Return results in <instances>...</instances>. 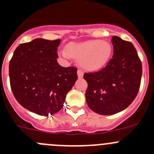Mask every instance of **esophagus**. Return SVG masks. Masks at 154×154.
<instances>
[{
  "mask_svg": "<svg viewBox=\"0 0 154 154\" xmlns=\"http://www.w3.org/2000/svg\"><path fill=\"white\" fill-rule=\"evenodd\" d=\"M77 76H78L79 78H82L83 76H84V72H83V70L79 69V70H77Z\"/></svg>",
  "mask_w": 154,
  "mask_h": 154,
  "instance_id": "1",
  "label": "esophagus"
}]
</instances>
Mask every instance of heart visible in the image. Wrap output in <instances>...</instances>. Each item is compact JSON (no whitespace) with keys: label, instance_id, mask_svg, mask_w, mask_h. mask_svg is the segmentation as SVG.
Masks as SVG:
<instances>
[{"label":"heart","instance_id":"obj_1","mask_svg":"<svg viewBox=\"0 0 154 154\" xmlns=\"http://www.w3.org/2000/svg\"><path fill=\"white\" fill-rule=\"evenodd\" d=\"M64 57L78 59L79 64L85 70H97L102 68L109 59L112 47L108 42L89 40L83 42H70L66 50L61 51Z\"/></svg>","mask_w":154,"mask_h":154}]
</instances>
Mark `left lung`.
Listing matches in <instances>:
<instances>
[{
	"label": "left lung",
	"instance_id": "obj_1",
	"mask_svg": "<svg viewBox=\"0 0 154 154\" xmlns=\"http://www.w3.org/2000/svg\"><path fill=\"white\" fill-rule=\"evenodd\" d=\"M112 57L99 71L85 73L88 87L86 101L91 110L104 116L128 107L137 97L140 86L142 64L131 42L112 36Z\"/></svg>",
	"mask_w": 154,
	"mask_h": 154
}]
</instances>
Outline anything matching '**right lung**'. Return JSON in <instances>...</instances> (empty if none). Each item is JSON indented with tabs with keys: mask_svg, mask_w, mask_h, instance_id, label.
<instances>
[{
	"mask_svg": "<svg viewBox=\"0 0 154 154\" xmlns=\"http://www.w3.org/2000/svg\"><path fill=\"white\" fill-rule=\"evenodd\" d=\"M61 39L36 38L20 44L10 61L9 75L14 97L25 109L48 116L60 111L66 95L77 80L75 67L57 61Z\"/></svg>",
	"mask_w": 154,
	"mask_h": 154,
	"instance_id": "obj_1",
	"label": "right lung"
}]
</instances>
